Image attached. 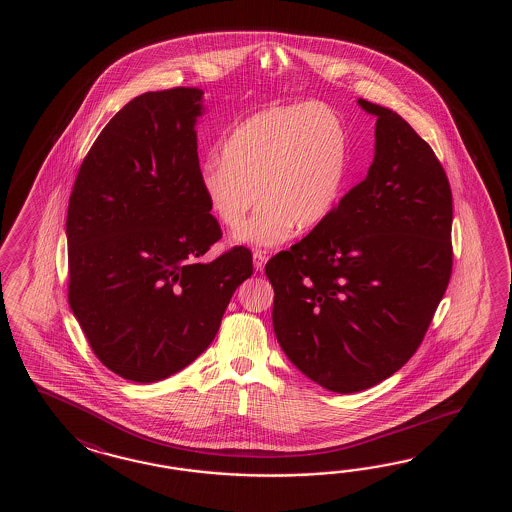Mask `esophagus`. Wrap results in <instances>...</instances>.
Here are the masks:
<instances>
[{
    "label": "esophagus",
    "mask_w": 512,
    "mask_h": 512,
    "mask_svg": "<svg viewBox=\"0 0 512 512\" xmlns=\"http://www.w3.org/2000/svg\"><path fill=\"white\" fill-rule=\"evenodd\" d=\"M252 260H254V269H256V271H263V267H265V263L269 260V256H267V252L265 251H254Z\"/></svg>",
    "instance_id": "1"
}]
</instances>
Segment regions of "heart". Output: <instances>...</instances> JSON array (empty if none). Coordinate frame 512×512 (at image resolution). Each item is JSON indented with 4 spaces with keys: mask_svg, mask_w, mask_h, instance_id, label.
Listing matches in <instances>:
<instances>
[{
    "mask_svg": "<svg viewBox=\"0 0 512 512\" xmlns=\"http://www.w3.org/2000/svg\"><path fill=\"white\" fill-rule=\"evenodd\" d=\"M348 139L337 115L322 104L261 109L240 122L221 159L201 166V188L219 223L236 229L261 205L234 240L272 247L294 229L318 227L337 205L346 177Z\"/></svg>",
    "mask_w": 512,
    "mask_h": 512,
    "instance_id": "heart-1",
    "label": "heart"
}]
</instances>
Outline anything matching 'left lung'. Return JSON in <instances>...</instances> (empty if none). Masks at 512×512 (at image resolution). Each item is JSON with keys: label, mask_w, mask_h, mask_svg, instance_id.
<instances>
[{"label": "left lung", "mask_w": 512, "mask_h": 512, "mask_svg": "<svg viewBox=\"0 0 512 512\" xmlns=\"http://www.w3.org/2000/svg\"><path fill=\"white\" fill-rule=\"evenodd\" d=\"M377 117L364 181L265 265L285 355L322 388L368 390L421 346L452 274V190L428 142L395 111Z\"/></svg>", "instance_id": "1"}]
</instances>
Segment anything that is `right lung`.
I'll return each instance as SVG.
<instances>
[{
	"mask_svg": "<svg viewBox=\"0 0 512 512\" xmlns=\"http://www.w3.org/2000/svg\"><path fill=\"white\" fill-rule=\"evenodd\" d=\"M203 91L174 87L128 102L80 164L67 208V298L98 360L157 382L210 346L252 252L221 240L201 188L196 119Z\"/></svg>",
	"mask_w": 512,
	"mask_h": 512,
	"instance_id": "obj_1",
	"label": "right lung"
}]
</instances>
